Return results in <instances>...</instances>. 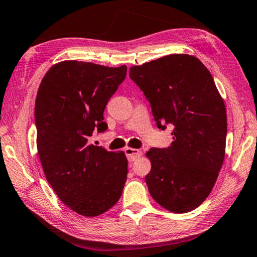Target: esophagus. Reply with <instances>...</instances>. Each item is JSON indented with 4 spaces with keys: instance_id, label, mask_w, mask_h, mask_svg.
Wrapping results in <instances>:
<instances>
[{
    "instance_id": "obj_1",
    "label": "esophagus",
    "mask_w": 257,
    "mask_h": 257,
    "mask_svg": "<svg viewBox=\"0 0 257 257\" xmlns=\"http://www.w3.org/2000/svg\"><path fill=\"white\" fill-rule=\"evenodd\" d=\"M124 153H125V156H127L129 161H135L137 158H140L142 156V151L136 150V149H132V148L124 149Z\"/></svg>"
}]
</instances>
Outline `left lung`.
Segmentation results:
<instances>
[{
    "mask_svg": "<svg viewBox=\"0 0 257 257\" xmlns=\"http://www.w3.org/2000/svg\"><path fill=\"white\" fill-rule=\"evenodd\" d=\"M129 76L150 101L159 129L172 124V145L151 149L149 192L173 213H189L213 190L225 156V105L197 57L169 55L133 66Z\"/></svg>",
    "mask_w": 257,
    "mask_h": 257,
    "instance_id": "8db88e82",
    "label": "left lung"
}]
</instances>
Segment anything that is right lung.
<instances>
[{"label": "right lung", "instance_id": "1", "mask_svg": "<svg viewBox=\"0 0 257 257\" xmlns=\"http://www.w3.org/2000/svg\"><path fill=\"white\" fill-rule=\"evenodd\" d=\"M125 74V65L66 60L46 73L36 96V145L47 181L63 203L87 217L112 208L127 181L124 152L88 143L95 130L107 129L104 109Z\"/></svg>", "mask_w": 257, "mask_h": 257}]
</instances>
